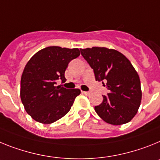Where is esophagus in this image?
I'll list each match as a JSON object with an SVG mask.
<instances>
[{
	"instance_id": "obj_1",
	"label": "esophagus",
	"mask_w": 160,
	"mask_h": 160,
	"mask_svg": "<svg viewBox=\"0 0 160 160\" xmlns=\"http://www.w3.org/2000/svg\"><path fill=\"white\" fill-rule=\"evenodd\" d=\"M82 93H83V94H84V95H87V96H88V95H90V93H91V92H85V91H82Z\"/></svg>"
}]
</instances>
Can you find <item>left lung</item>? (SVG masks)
<instances>
[{
    "instance_id": "obj_1",
    "label": "left lung",
    "mask_w": 160,
    "mask_h": 160,
    "mask_svg": "<svg viewBox=\"0 0 160 160\" xmlns=\"http://www.w3.org/2000/svg\"><path fill=\"white\" fill-rule=\"evenodd\" d=\"M82 56L93 69L96 80L106 82L109 90L103 96L96 113L112 125L130 122L141 104V83L138 72L123 54L114 49L93 47L80 49Z\"/></svg>"
}]
</instances>
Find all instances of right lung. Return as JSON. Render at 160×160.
<instances>
[{
  "instance_id": "1",
  "label": "right lung",
  "mask_w": 160,
  "mask_h": 160,
  "mask_svg": "<svg viewBox=\"0 0 160 160\" xmlns=\"http://www.w3.org/2000/svg\"><path fill=\"white\" fill-rule=\"evenodd\" d=\"M80 55L78 48L48 47L34 54L27 62L21 78L20 96L26 113L42 124H51L68 113L79 88L55 86L64 76L69 62Z\"/></svg>"
}]
</instances>
